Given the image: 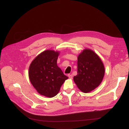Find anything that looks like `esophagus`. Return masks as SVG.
Here are the masks:
<instances>
[{
  "mask_svg": "<svg viewBox=\"0 0 129 129\" xmlns=\"http://www.w3.org/2000/svg\"><path fill=\"white\" fill-rule=\"evenodd\" d=\"M68 76H69V78H70V79H72L73 78V76L72 75H71V74H69Z\"/></svg>",
  "mask_w": 129,
  "mask_h": 129,
  "instance_id": "esophagus-1",
  "label": "esophagus"
}]
</instances>
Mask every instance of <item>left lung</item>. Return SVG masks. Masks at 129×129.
<instances>
[{
	"label": "left lung",
	"mask_w": 129,
	"mask_h": 129,
	"mask_svg": "<svg viewBox=\"0 0 129 129\" xmlns=\"http://www.w3.org/2000/svg\"><path fill=\"white\" fill-rule=\"evenodd\" d=\"M77 75L74 80L84 92H90L102 82L105 67L99 57L93 51L85 49L78 56Z\"/></svg>",
	"instance_id": "left-lung-1"
}]
</instances>
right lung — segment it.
Returning <instances> with one entry per match:
<instances>
[{"label":"right lung","instance_id":"1","mask_svg":"<svg viewBox=\"0 0 129 129\" xmlns=\"http://www.w3.org/2000/svg\"><path fill=\"white\" fill-rule=\"evenodd\" d=\"M58 55V52L45 51L35 58L29 67L32 85L40 94L49 98L56 95L68 78L57 65Z\"/></svg>","mask_w":129,"mask_h":129}]
</instances>
